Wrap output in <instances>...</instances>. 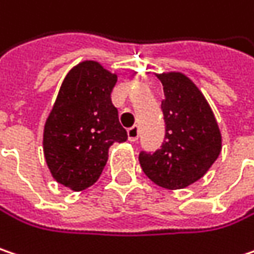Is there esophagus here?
I'll use <instances>...</instances> for the list:
<instances>
[{
	"label": "esophagus",
	"instance_id": "34e87169",
	"mask_svg": "<svg viewBox=\"0 0 254 254\" xmlns=\"http://www.w3.org/2000/svg\"><path fill=\"white\" fill-rule=\"evenodd\" d=\"M127 134H128V140L130 141H137L138 140V134H140V131H138V127L137 126H133L131 128H128L127 130Z\"/></svg>",
	"mask_w": 254,
	"mask_h": 254
}]
</instances>
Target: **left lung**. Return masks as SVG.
I'll list each match as a JSON object with an SVG mask.
<instances>
[{
	"mask_svg": "<svg viewBox=\"0 0 254 254\" xmlns=\"http://www.w3.org/2000/svg\"><path fill=\"white\" fill-rule=\"evenodd\" d=\"M164 91L161 110L166 137L161 148L138 160L154 183L179 190L200 180L222 151V133L206 97L186 74L169 71L156 74Z\"/></svg>",
	"mask_w": 254,
	"mask_h": 254,
	"instance_id": "left-lung-1",
	"label": "left lung"
}]
</instances>
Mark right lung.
Wrapping results in <instances>:
<instances>
[{"instance_id": "obj_1", "label": "right lung", "mask_w": 254, "mask_h": 254, "mask_svg": "<svg viewBox=\"0 0 254 254\" xmlns=\"http://www.w3.org/2000/svg\"><path fill=\"white\" fill-rule=\"evenodd\" d=\"M117 74L98 61L74 65L60 87L44 124L43 150L53 179L72 191L93 186L108 160L113 143L127 140L111 103Z\"/></svg>"}]
</instances>
